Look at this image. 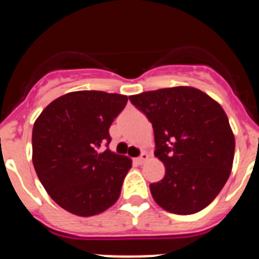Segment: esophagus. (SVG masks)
<instances>
[{"instance_id":"34e87169","label":"esophagus","mask_w":259,"mask_h":259,"mask_svg":"<svg viewBox=\"0 0 259 259\" xmlns=\"http://www.w3.org/2000/svg\"><path fill=\"white\" fill-rule=\"evenodd\" d=\"M148 158H149V155L146 154V153H141L140 157H137L136 159H135V161H136V163L141 164V163H144V162H145L146 159H148Z\"/></svg>"}]
</instances>
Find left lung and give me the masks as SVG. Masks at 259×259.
<instances>
[{
	"label": "left lung",
	"mask_w": 259,
	"mask_h": 259,
	"mask_svg": "<svg viewBox=\"0 0 259 259\" xmlns=\"http://www.w3.org/2000/svg\"><path fill=\"white\" fill-rule=\"evenodd\" d=\"M154 131V155L166 174L150 184L155 202L168 212L200 211L222 191L231 174L235 137L221 105L192 87L130 96Z\"/></svg>",
	"instance_id": "1"
}]
</instances>
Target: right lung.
Segmentation results:
<instances>
[{"label":"right lung","mask_w":259,"mask_h":259,"mask_svg":"<svg viewBox=\"0 0 259 259\" xmlns=\"http://www.w3.org/2000/svg\"><path fill=\"white\" fill-rule=\"evenodd\" d=\"M127 96L79 91L48 105L33 124L32 162L41 184L59 206L92 217L113 206L131 159L107 148L109 128Z\"/></svg>","instance_id":"right-lung-1"}]
</instances>
